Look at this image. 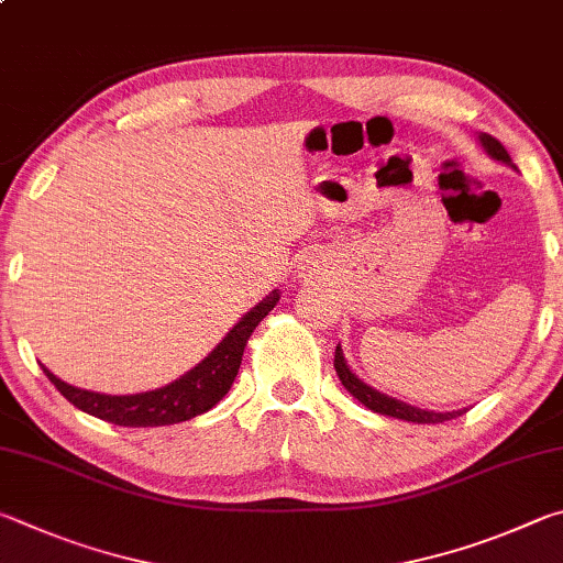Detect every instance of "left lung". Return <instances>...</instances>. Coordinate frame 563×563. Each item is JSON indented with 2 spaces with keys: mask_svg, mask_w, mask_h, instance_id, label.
Wrapping results in <instances>:
<instances>
[{
  "mask_svg": "<svg viewBox=\"0 0 563 563\" xmlns=\"http://www.w3.org/2000/svg\"><path fill=\"white\" fill-rule=\"evenodd\" d=\"M482 145H485V151L497 157V161L511 165V157L507 153V147L501 145L497 137H492L487 133L479 135ZM515 167V165H511ZM333 368L339 373V380L343 383V388H346L353 398H358L363 406L371 408L373 412H380V416H388V418H398V420H408V422H418V426H435V422H445L452 418H460L462 412L467 410H457V412H430V410H420V408H412L408 402H400L396 398H388V396H380L378 390L368 388L366 383L358 380L353 376L351 368L346 366V361H343V353L341 346H336V358H333Z\"/></svg>",
  "mask_w": 563,
  "mask_h": 563,
  "instance_id": "left-lung-1",
  "label": "left lung"
}]
</instances>
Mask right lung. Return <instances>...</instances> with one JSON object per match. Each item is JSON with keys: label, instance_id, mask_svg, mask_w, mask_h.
<instances>
[{"label": "right lung", "instance_id": "add662e5", "mask_svg": "<svg viewBox=\"0 0 563 563\" xmlns=\"http://www.w3.org/2000/svg\"><path fill=\"white\" fill-rule=\"evenodd\" d=\"M276 301H279V291H272L269 297L262 303H256V307L227 333L220 346H217L202 363H197V366L190 373H185L180 380L151 393H137V396H103V393H91L68 386V383L58 380L54 373H48L44 366L42 368L46 373V378L56 386V390L62 393L68 402H74L78 410L88 412V416L101 418L106 422H113V426L123 428L173 426V422L202 416V412L217 406V402L227 396V390H230L234 383L236 371H240L246 341H250L256 323L276 307Z\"/></svg>", "mask_w": 563, "mask_h": 563}]
</instances>
